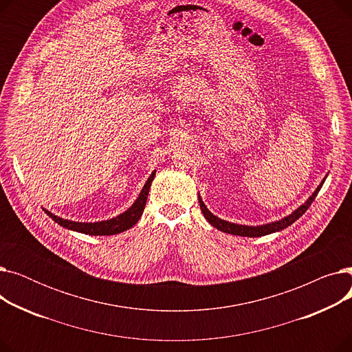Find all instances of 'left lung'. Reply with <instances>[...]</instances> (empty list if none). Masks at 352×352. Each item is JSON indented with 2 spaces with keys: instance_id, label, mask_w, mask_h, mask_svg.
I'll return each mask as SVG.
<instances>
[{
  "instance_id": "obj_1",
  "label": "left lung",
  "mask_w": 352,
  "mask_h": 352,
  "mask_svg": "<svg viewBox=\"0 0 352 352\" xmlns=\"http://www.w3.org/2000/svg\"><path fill=\"white\" fill-rule=\"evenodd\" d=\"M327 175L324 177V179L321 181L320 186L316 188V191H314L308 199L304 202V204H301L297 210H294L289 215L281 218V219H276V221H272V223H268V224H261V226H243V224H235V223H230V221H226V219H221L218 218L217 215H214L208 208L207 206L204 204V201H202L201 195L198 194V202H199V208L202 211V214H204L206 219L208 221V223L219 230L223 232H227V234H232V235H239V236H263V235H268V234H272V232H278V231H283L284 228L289 227L292 223H295L307 210L308 207L312 204V201L316 199L317 194L320 192L322 184L325 181Z\"/></svg>"
}]
</instances>
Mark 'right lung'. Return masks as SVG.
I'll return each instance as SVG.
<instances>
[{
    "mask_svg": "<svg viewBox=\"0 0 352 352\" xmlns=\"http://www.w3.org/2000/svg\"><path fill=\"white\" fill-rule=\"evenodd\" d=\"M154 177H155V170L150 174V177H148L141 192L138 194L137 199L134 201V204L129 207L128 210H125L124 212H121L120 215L113 217L109 219L96 221V223H80V221L61 218V217L52 214L51 211H48L45 208H43V210L51 219L55 221V223H57L61 227H64V228H67V230L87 234V235H116V234H120V232H124V231L129 230L138 223V219L141 218V215L144 212L148 192H150L151 182H153Z\"/></svg>",
    "mask_w": 352,
    "mask_h": 352,
    "instance_id": "obj_1",
    "label": "right lung"
}]
</instances>
